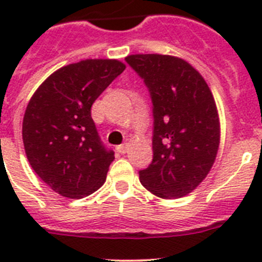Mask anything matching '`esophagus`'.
Returning <instances> with one entry per match:
<instances>
[{
    "instance_id": "obj_1",
    "label": "esophagus",
    "mask_w": 262,
    "mask_h": 262,
    "mask_svg": "<svg viewBox=\"0 0 262 262\" xmlns=\"http://www.w3.org/2000/svg\"><path fill=\"white\" fill-rule=\"evenodd\" d=\"M117 151L119 152V154H126V152H127V143H124V144H122V145H118Z\"/></svg>"
}]
</instances>
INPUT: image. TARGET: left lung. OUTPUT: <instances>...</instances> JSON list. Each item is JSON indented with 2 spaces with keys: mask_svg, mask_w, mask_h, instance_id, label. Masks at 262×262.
I'll return each instance as SVG.
<instances>
[{
  "mask_svg": "<svg viewBox=\"0 0 262 262\" xmlns=\"http://www.w3.org/2000/svg\"><path fill=\"white\" fill-rule=\"evenodd\" d=\"M126 61L149 90L154 159L139 172L143 186L160 198L187 195L210 172L221 126L209 85L187 61L169 55H131Z\"/></svg>",
  "mask_w": 262,
  "mask_h": 262,
  "instance_id": "8db88e82",
  "label": "left lung"
}]
</instances>
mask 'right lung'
Here are the masks:
<instances>
[{"instance_id":"add662e5","label":"right lung","mask_w":262,"mask_h":262,"mask_svg":"<svg viewBox=\"0 0 262 262\" xmlns=\"http://www.w3.org/2000/svg\"><path fill=\"white\" fill-rule=\"evenodd\" d=\"M124 69L118 60H81L53 72L30 99L22 124L26 156L60 195L78 200L105 182L114 151L101 142L90 108Z\"/></svg>"}]
</instances>
